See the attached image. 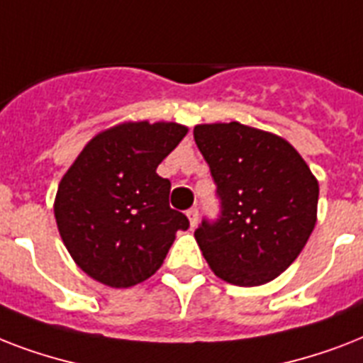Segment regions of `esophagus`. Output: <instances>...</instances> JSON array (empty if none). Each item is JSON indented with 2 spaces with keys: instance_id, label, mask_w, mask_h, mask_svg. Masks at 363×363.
<instances>
[{
  "instance_id": "esophagus-1",
  "label": "esophagus",
  "mask_w": 363,
  "mask_h": 363,
  "mask_svg": "<svg viewBox=\"0 0 363 363\" xmlns=\"http://www.w3.org/2000/svg\"><path fill=\"white\" fill-rule=\"evenodd\" d=\"M186 216H188V222H190V228H194V226H196V224H198L199 213H198V209H196V207H194V209L188 211Z\"/></svg>"
}]
</instances>
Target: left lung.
Returning <instances> with one entry per match:
<instances>
[{"label": "left lung", "instance_id": "left-lung-1", "mask_svg": "<svg viewBox=\"0 0 363 363\" xmlns=\"http://www.w3.org/2000/svg\"><path fill=\"white\" fill-rule=\"evenodd\" d=\"M194 139L222 201L194 238L222 281L259 286L298 258L315 230L318 181L281 135L241 122L198 124Z\"/></svg>", "mask_w": 363, "mask_h": 363}]
</instances>
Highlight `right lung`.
Wrapping results in <instances>:
<instances>
[{"label":"right lung","mask_w":363,"mask_h":363,"mask_svg":"<svg viewBox=\"0 0 363 363\" xmlns=\"http://www.w3.org/2000/svg\"><path fill=\"white\" fill-rule=\"evenodd\" d=\"M188 128L121 122L99 131L65 171L54 199L60 238L79 267L111 288L147 281L190 222L169 207L171 182L156 173Z\"/></svg>","instance_id":"add662e5"}]
</instances>
